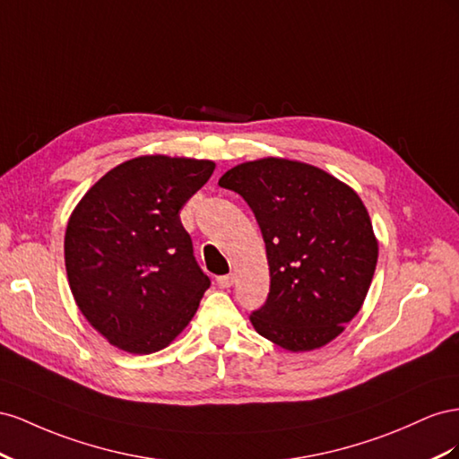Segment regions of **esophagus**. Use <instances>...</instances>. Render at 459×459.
Here are the masks:
<instances>
[{
  "mask_svg": "<svg viewBox=\"0 0 459 459\" xmlns=\"http://www.w3.org/2000/svg\"><path fill=\"white\" fill-rule=\"evenodd\" d=\"M232 282H234V274H221V277H217L219 288H230Z\"/></svg>",
  "mask_w": 459,
  "mask_h": 459,
  "instance_id": "obj_1",
  "label": "esophagus"
}]
</instances>
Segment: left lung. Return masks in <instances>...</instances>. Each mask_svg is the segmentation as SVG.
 <instances>
[{
	"mask_svg": "<svg viewBox=\"0 0 459 459\" xmlns=\"http://www.w3.org/2000/svg\"><path fill=\"white\" fill-rule=\"evenodd\" d=\"M219 186L252 207L271 288L254 329L288 351L329 344L358 316L377 267L368 207L342 180L309 163L264 157L232 167Z\"/></svg>",
	"mask_w": 459,
	"mask_h": 459,
	"instance_id": "obj_1",
	"label": "left lung"
}]
</instances>
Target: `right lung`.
<instances>
[{"label": "right lung", "instance_id": "right-lung-1", "mask_svg": "<svg viewBox=\"0 0 459 459\" xmlns=\"http://www.w3.org/2000/svg\"><path fill=\"white\" fill-rule=\"evenodd\" d=\"M215 171L209 160L140 155L113 167L76 204L65 230L74 302L111 346L167 348L212 284L180 209Z\"/></svg>", "mask_w": 459, "mask_h": 459}]
</instances>
